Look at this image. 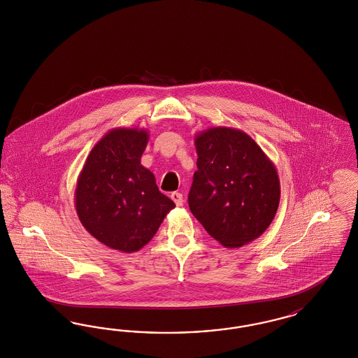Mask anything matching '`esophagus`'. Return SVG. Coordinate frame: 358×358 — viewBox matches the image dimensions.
<instances>
[{
    "label": "esophagus",
    "mask_w": 358,
    "mask_h": 358,
    "mask_svg": "<svg viewBox=\"0 0 358 358\" xmlns=\"http://www.w3.org/2000/svg\"><path fill=\"white\" fill-rule=\"evenodd\" d=\"M171 198H172L173 202H174L177 206H182V203H184V197H182V194H181V193H178V192H173L172 194H171Z\"/></svg>",
    "instance_id": "1"
}]
</instances>
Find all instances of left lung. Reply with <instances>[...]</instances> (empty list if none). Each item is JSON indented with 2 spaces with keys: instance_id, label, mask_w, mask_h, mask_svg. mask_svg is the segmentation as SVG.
<instances>
[{
  "instance_id": "1",
  "label": "left lung",
  "mask_w": 358,
  "mask_h": 358,
  "mask_svg": "<svg viewBox=\"0 0 358 358\" xmlns=\"http://www.w3.org/2000/svg\"><path fill=\"white\" fill-rule=\"evenodd\" d=\"M197 172L189 208L205 230L227 248L259 238L280 199L275 165L241 129L213 127L196 135Z\"/></svg>"
}]
</instances>
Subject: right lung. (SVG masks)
I'll use <instances>...</instances> for the list:
<instances>
[{
	"instance_id": "1",
	"label": "right lung",
	"mask_w": 358,
	"mask_h": 358,
	"mask_svg": "<svg viewBox=\"0 0 358 358\" xmlns=\"http://www.w3.org/2000/svg\"><path fill=\"white\" fill-rule=\"evenodd\" d=\"M148 140L147 129L113 128L91 149L75 189V209L87 231L128 254L145 246L176 208L141 165Z\"/></svg>"
}]
</instances>
